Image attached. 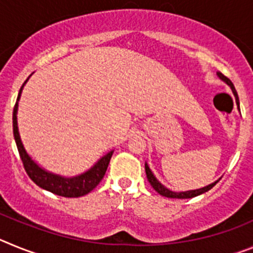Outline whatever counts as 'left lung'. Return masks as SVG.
<instances>
[{
    "label": "left lung",
    "instance_id": "left-lung-1",
    "mask_svg": "<svg viewBox=\"0 0 253 253\" xmlns=\"http://www.w3.org/2000/svg\"><path fill=\"white\" fill-rule=\"evenodd\" d=\"M216 73H218V76H219V78H220V80H223L225 84H228L229 86H231L232 91H233L234 96H236V101L238 102V95H237V91H236V88H234V86H233V84H232L231 80H229L228 77H225V76L223 75L222 72H216ZM146 173H147V178H148L149 184L152 185V187H153V189L156 190L158 194H160V195L166 196V198H171V199H190V198H194V196H198V195H200V194H204V193H207V191H209V190L211 189V187H213L214 185L216 184V182H218V181H215L214 184L208 185V186L203 187V189L191 190V191H185V193H173V191L166 189V187L163 186V185L160 184V181L154 177V175L152 173L151 169H149L147 163H146Z\"/></svg>",
    "mask_w": 253,
    "mask_h": 253
}]
</instances>
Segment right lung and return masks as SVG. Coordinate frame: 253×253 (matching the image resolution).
<instances>
[{
  "label": "right lung",
  "mask_w": 253,
  "mask_h": 253,
  "mask_svg": "<svg viewBox=\"0 0 253 253\" xmlns=\"http://www.w3.org/2000/svg\"><path fill=\"white\" fill-rule=\"evenodd\" d=\"M26 81H28V80H26ZM26 81L24 82V84H26ZM24 84H22L21 88H20L16 104L13 106L12 128L13 138H15V142H16L17 151H19L20 158H21L22 165H24V169H25L26 173H28L29 177L34 181L38 186L42 187V189L44 190H48V191L55 194V195L64 196V198H80V196L86 195V194L92 191V190L100 184V181H101L102 177L105 176V172H106L107 166H109V162H110V158L111 156H113L114 151L109 152L106 156H104L99 162L96 163L92 169H90L87 172L82 173V175L76 176V177L72 178L60 177V176L53 175V173H49V172L44 171L43 169H40L37 163L29 157L26 151L24 149L21 139H20L19 130H17V102H19L20 95H21Z\"/></svg>",
  "instance_id": "1"
}]
</instances>
